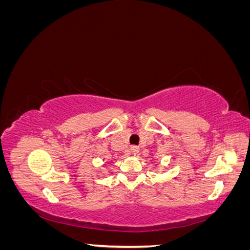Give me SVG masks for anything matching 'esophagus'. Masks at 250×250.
Here are the masks:
<instances>
[{
	"label": "esophagus",
	"instance_id": "esophagus-1",
	"mask_svg": "<svg viewBox=\"0 0 250 250\" xmlns=\"http://www.w3.org/2000/svg\"><path fill=\"white\" fill-rule=\"evenodd\" d=\"M130 151H131V153H132L133 155H138V153L140 152V149H139V147H137V146H133V147L130 148Z\"/></svg>",
	"mask_w": 250,
	"mask_h": 250
}]
</instances>
